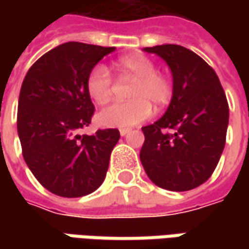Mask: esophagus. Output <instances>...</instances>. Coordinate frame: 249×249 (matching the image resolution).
<instances>
[{"label": "esophagus", "instance_id": "obj_1", "mask_svg": "<svg viewBox=\"0 0 249 249\" xmlns=\"http://www.w3.org/2000/svg\"><path fill=\"white\" fill-rule=\"evenodd\" d=\"M119 133H120V136H126V134H129L130 133V129H120Z\"/></svg>", "mask_w": 249, "mask_h": 249}]
</instances>
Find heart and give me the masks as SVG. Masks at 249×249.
<instances>
[{"instance_id": "b5f03b06", "label": "heart", "mask_w": 249, "mask_h": 249, "mask_svg": "<svg viewBox=\"0 0 249 249\" xmlns=\"http://www.w3.org/2000/svg\"><path fill=\"white\" fill-rule=\"evenodd\" d=\"M122 79H131L126 102H113L100 110L98 122L108 127H131L151 116V107L163 109L173 98V83L158 72L157 65L142 53H133L118 61ZM113 77L105 65H95L87 76V91L98 104H105L113 92Z\"/></svg>"}]
</instances>
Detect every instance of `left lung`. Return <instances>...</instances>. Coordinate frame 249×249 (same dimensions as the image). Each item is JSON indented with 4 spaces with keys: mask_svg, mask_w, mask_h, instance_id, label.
Here are the masks:
<instances>
[{
    "mask_svg": "<svg viewBox=\"0 0 249 249\" xmlns=\"http://www.w3.org/2000/svg\"><path fill=\"white\" fill-rule=\"evenodd\" d=\"M173 74L166 113L142 127L140 159L152 183L188 191L212 176L226 144L229 104L215 71L196 53L176 44L147 47Z\"/></svg>",
    "mask_w": 249,
    "mask_h": 249,
    "instance_id": "8db88e82",
    "label": "left lung"
}]
</instances>
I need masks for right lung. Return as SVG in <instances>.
Returning <instances> with one entry per match:
<instances>
[{
    "label": "right lung",
    "instance_id": "right-lung-1",
    "mask_svg": "<svg viewBox=\"0 0 249 249\" xmlns=\"http://www.w3.org/2000/svg\"><path fill=\"white\" fill-rule=\"evenodd\" d=\"M113 47L65 43L45 53L26 73L19 94L18 134L24 162L53 194L77 198L95 191L120 139L118 129L79 134L94 104L87 76Z\"/></svg>",
    "mask_w": 249,
    "mask_h": 249
}]
</instances>
